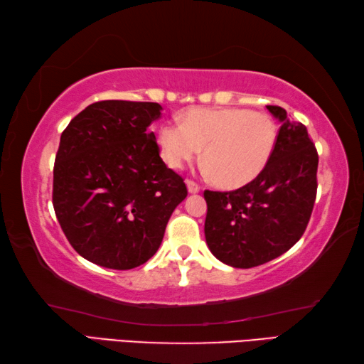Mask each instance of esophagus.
<instances>
[{
  "label": "esophagus",
  "mask_w": 364,
  "mask_h": 364,
  "mask_svg": "<svg viewBox=\"0 0 364 364\" xmlns=\"http://www.w3.org/2000/svg\"><path fill=\"white\" fill-rule=\"evenodd\" d=\"M186 186H188V191H189L191 194H196V193H199V191H200L199 184H197L196 181H193V180H186Z\"/></svg>",
  "instance_id": "esophagus-1"
}]
</instances>
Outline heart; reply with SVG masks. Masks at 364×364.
Masks as SVG:
<instances>
[{"label": "heart", "instance_id": "heart-1", "mask_svg": "<svg viewBox=\"0 0 364 364\" xmlns=\"http://www.w3.org/2000/svg\"><path fill=\"white\" fill-rule=\"evenodd\" d=\"M278 139V127L264 112L241 107H193L181 125L165 123L159 149L171 168L199 157L204 149L208 171L225 188H241L262 173Z\"/></svg>", "mask_w": 364, "mask_h": 364}]
</instances>
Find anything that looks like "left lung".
<instances>
[{"instance_id": "1", "label": "left lung", "mask_w": 364, "mask_h": 364, "mask_svg": "<svg viewBox=\"0 0 364 364\" xmlns=\"http://www.w3.org/2000/svg\"><path fill=\"white\" fill-rule=\"evenodd\" d=\"M267 109L281 122L269 162L236 191H205V241L234 268H252L287 252L305 232L316 199L318 152L306 127L279 106Z\"/></svg>"}]
</instances>
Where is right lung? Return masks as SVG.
Returning a JSON list of instances; mask_svg holds the SVG:
<instances>
[{
    "instance_id": "add662e5",
    "label": "right lung",
    "mask_w": 364,
    "mask_h": 364,
    "mask_svg": "<svg viewBox=\"0 0 364 364\" xmlns=\"http://www.w3.org/2000/svg\"><path fill=\"white\" fill-rule=\"evenodd\" d=\"M160 110L157 102L100 101L60 134L54 212L72 247L91 263L110 269L146 263L188 196L149 132Z\"/></svg>"
}]
</instances>
